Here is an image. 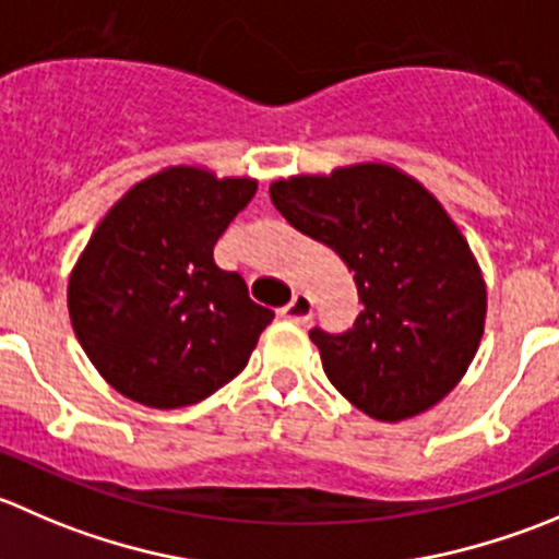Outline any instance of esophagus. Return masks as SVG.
<instances>
[{
	"label": "esophagus",
	"mask_w": 559,
	"mask_h": 559,
	"mask_svg": "<svg viewBox=\"0 0 559 559\" xmlns=\"http://www.w3.org/2000/svg\"><path fill=\"white\" fill-rule=\"evenodd\" d=\"M281 317H284L286 322H295V324L308 322V319L313 317V300L308 295H295L289 306L281 308Z\"/></svg>",
	"instance_id": "1"
}]
</instances>
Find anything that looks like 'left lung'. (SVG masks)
Listing matches in <instances>:
<instances>
[{"label":"left lung","mask_w":559,"mask_h":559,"mask_svg":"<svg viewBox=\"0 0 559 559\" xmlns=\"http://www.w3.org/2000/svg\"><path fill=\"white\" fill-rule=\"evenodd\" d=\"M270 199L355 273V324L341 335L311 330L333 388L384 424L445 399L484 338L486 281L435 193L395 166L360 160L281 177Z\"/></svg>","instance_id":"8db88e82"}]
</instances>
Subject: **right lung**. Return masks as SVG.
<instances>
[{"label":"right lung","mask_w":559,"mask_h":559,"mask_svg":"<svg viewBox=\"0 0 559 559\" xmlns=\"http://www.w3.org/2000/svg\"><path fill=\"white\" fill-rule=\"evenodd\" d=\"M253 193V177L166 166L95 226L68 281L70 324L124 399L191 406L248 366L273 311L215 264L213 248Z\"/></svg>","instance_id":"1"}]
</instances>
